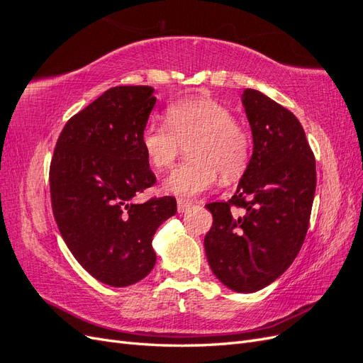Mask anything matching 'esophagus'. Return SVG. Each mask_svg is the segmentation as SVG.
<instances>
[{
    "mask_svg": "<svg viewBox=\"0 0 363 363\" xmlns=\"http://www.w3.org/2000/svg\"><path fill=\"white\" fill-rule=\"evenodd\" d=\"M192 201H189V200H184V199H179L177 200V208H179V213H184L186 211H188V208H191L192 207Z\"/></svg>",
    "mask_w": 363,
    "mask_h": 363,
    "instance_id": "esophagus-1",
    "label": "esophagus"
}]
</instances>
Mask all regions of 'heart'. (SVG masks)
Segmentation results:
<instances>
[{
  "label": "heart",
  "mask_w": 363,
  "mask_h": 363,
  "mask_svg": "<svg viewBox=\"0 0 363 363\" xmlns=\"http://www.w3.org/2000/svg\"><path fill=\"white\" fill-rule=\"evenodd\" d=\"M167 123L150 121L142 130V148L156 169H167L188 144L189 159L175 168L163 189L179 195H199L216 183L242 175L251 157L248 130L233 119L230 108L212 98L175 101L164 112Z\"/></svg>",
  "instance_id": "1"
}]
</instances>
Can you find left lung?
<instances>
[{
	"label": "left lung",
	"mask_w": 363,
	"mask_h": 363,
	"mask_svg": "<svg viewBox=\"0 0 363 363\" xmlns=\"http://www.w3.org/2000/svg\"><path fill=\"white\" fill-rule=\"evenodd\" d=\"M242 104L252 156L232 199L206 204L213 224L204 248L216 279L228 289L250 294L277 280L300 252L309 228L316 169L292 112L255 89L244 91Z\"/></svg>",
	"instance_id": "1"
}]
</instances>
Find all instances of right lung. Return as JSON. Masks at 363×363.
I'll list each match as a JSON object with an SVG mask.
<instances>
[{"instance_id": "obj_1", "label": "right lung", "mask_w": 363, "mask_h": 363, "mask_svg": "<svg viewBox=\"0 0 363 363\" xmlns=\"http://www.w3.org/2000/svg\"><path fill=\"white\" fill-rule=\"evenodd\" d=\"M151 86H116L65 124L50 167L52 213L77 262L113 288L156 265L152 236L177 212L174 196L133 199L156 183L142 130L156 104Z\"/></svg>"}]
</instances>
